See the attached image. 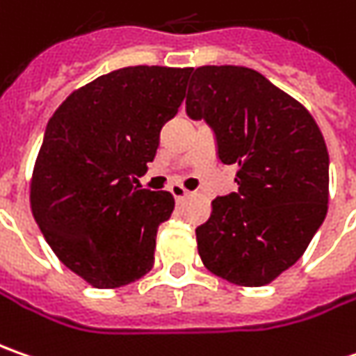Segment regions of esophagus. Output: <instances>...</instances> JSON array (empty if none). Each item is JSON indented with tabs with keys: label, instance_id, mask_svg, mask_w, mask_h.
Wrapping results in <instances>:
<instances>
[{
	"label": "esophagus",
	"instance_id": "34e87169",
	"mask_svg": "<svg viewBox=\"0 0 356 356\" xmlns=\"http://www.w3.org/2000/svg\"><path fill=\"white\" fill-rule=\"evenodd\" d=\"M171 195H173V197H175V201H183V199H185V197H187V195H189V191L185 189V187H183V185H171Z\"/></svg>",
	"mask_w": 356,
	"mask_h": 356
}]
</instances>
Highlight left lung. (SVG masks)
Here are the masks:
<instances>
[{"instance_id":"8db88e82","label":"left lung","mask_w":356,"mask_h":356,"mask_svg":"<svg viewBox=\"0 0 356 356\" xmlns=\"http://www.w3.org/2000/svg\"><path fill=\"white\" fill-rule=\"evenodd\" d=\"M187 114L216 134L218 157L238 165V191L213 201L197 228L202 264L244 288L274 282L300 260L329 209V154L315 118L246 67L191 68Z\"/></svg>"}]
</instances>
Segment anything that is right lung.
<instances>
[{
  "label": "right lung",
  "instance_id": "obj_1",
  "mask_svg": "<svg viewBox=\"0 0 356 356\" xmlns=\"http://www.w3.org/2000/svg\"><path fill=\"white\" fill-rule=\"evenodd\" d=\"M191 68L126 67L68 94L35 159L31 213L56 258L88 286L114 289L155 262L167 191L140 189L159 131L177 114Z\"/></svg>",
  "mask_w": 356,
  "mask_h": 356
}]
</instances>
